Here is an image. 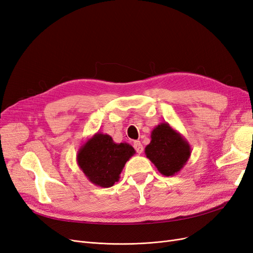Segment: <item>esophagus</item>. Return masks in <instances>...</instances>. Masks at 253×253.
<instances>
[{
  "label": "esophagus",
  "mask_w": 253,
  "mask_h": 253,
  "mask_svg": "<svg viewBox=\"0 0 253 253\" xmlns=\"http://www.w3.org/2000/svg\"><path fill=\"white\" fill-rule=\"evenodd\" d=\"M134 149L136 150V152L140 155L142 152H143V146L141 144L140 141H135L134 142Z\"/></svg>",
  "instance_id": "34e87169"
}]
</instances>
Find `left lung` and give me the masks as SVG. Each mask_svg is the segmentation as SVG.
<instances>
[{"instance_id":"left-lung-1","label":"left lung","mask_w":253,"mask_h":253,"mask_svg":"<svg viewBox=\"0 0 253 253\" xmlns=\"http://www.w3.org/2000/svg\"><path fill=\"white\" fill-rule=\"evenodd\" d=\"M151 142L145 146L149 158L163 176H175L188 161L191 149L188 141L168 123L157 126L151 133Z\"/></svg>"}]
</instances>
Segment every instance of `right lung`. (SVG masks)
I'll return each instance as SVG.
<instances>
[{
	"instance_id": "add662e5",
	"label": "right lung",
	"mask_w": 253,
	"mask_h": 253,
	"mask_svg": "<svg viewBox=\"0 0 253 253\" xmlns=\"http://www.w3.org/2000/svg\"><path fill=\"white\" fill-rule=\"evenodd\" d=\"M134 154L132 145L115 143L111 136L97 132L80 147L76 159L86 179L94 185L108 188L119 180L126 161Z\"/></svg>"
}]
</instances>
